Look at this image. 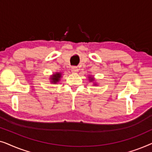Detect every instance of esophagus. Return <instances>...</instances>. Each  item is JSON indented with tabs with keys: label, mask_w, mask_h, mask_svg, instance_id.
Returning a JSON list of instances; mask_svg holds the SVG:
<instances>
[{
	"label": "esophagus",
	"mask_w": 152,
	"mask_h": 152,
	"mask_svg": "<svg viewBox=\"0 0 152 152\" xmlns=\"http://www.w3.org/2000/svg\"><path fill=\"white\" fill-rule=\"evenodd\" d=\"M78 68L77 67H75V66H72V67L71 68V71L73 72V73H75V72H78Z\"/></svg>",
	"instance_id": "esophagus-1"
}]
</instances>
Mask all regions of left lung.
<instances>
[{"instance_id": "1", "label": "left lung", "mask_w": 152, "mask_h": 152, "mask_svg": "<svg viewBox=\"0 0 152 152\" xmlns=\"http://www.w3.org/2000/svg\"><path fill=\"white\" fill-rule=\"evenodd\" d=\"M89 80H90L91 82H92V81L94 80H93V78H90V79H89Z\"/></svg>"}]
</instances>
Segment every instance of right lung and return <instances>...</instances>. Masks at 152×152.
<instances>
[{"label":"right lung","mask_w":152,"mask_h":152,"mask_svg":"<svg viewBox=\"0 0 152 152\" xmlns=\"http://www.w3.org/2000/svg\"><path fill=\"white\" fill-rule=\"evenodd\" d=\"M61 77V74L60 73V72H56V73L53 74L50 77L51 83H53V84H56V83H57L60 80Z\"/></svg>","instance_id":"add662e5"}]
</instances>
